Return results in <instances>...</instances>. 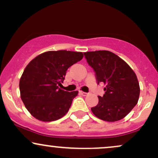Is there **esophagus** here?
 <instances>
[{"instance_id": "1", "label": "esophagus", "mask_w": 158, "mask_h": 158, "mask_svg": "<svg viewBox=\"0 0 158 158\" xmlns=\"http://www.w3.org/2000/svg\"><path fill=\"white\" fill-rule=\"evenodd\" d=\"M80 94H81L82 96H84V97H85V96H87V93H85V92H83V91H80Z\"/></svg>"}]
</instances>
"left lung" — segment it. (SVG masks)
Instances as JSON below:
<instances>
[{
	"instance_id": "obj_1",
	"label": "left lung",
	"mask_w": 158,
	"mask_h": 158,
	"mask_svg": "<svg viewBox=\"0 0 158 158\" xmlns=\"http://www.w3.org/2000/svg\"><path fill=\"white\" fill-rule=\"evenodd\" d=\"M96 73L98 84L104 83L106 91L98 97L97 106L91 108L96 117L107 122L124 118L137 105L139 85L137 76L124 60L108 50L84 52Z\"/></svg>"
}]
</instances>
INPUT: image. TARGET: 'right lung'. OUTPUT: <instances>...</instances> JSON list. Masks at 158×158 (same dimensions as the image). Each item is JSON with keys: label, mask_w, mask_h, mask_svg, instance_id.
Returning <instances> with one entry per match:
<instances>
[{"label": "right lung", "mask_w": 158, "mask_h": 158, "mask_svg": "<svg viewBox=\"0 0 158 158\" xmlns=\"http://www.w3.org/2000/svg\"><path fill=\"white\" fill-rule=\"evenodd\" d=\"M81 52L58 50L37 56L27 65L19 81L21 100L32 117L51 122L68 113L79 92L59 88L67 70L81 60Z\"/></svg>", "instance_id": "right-lung-1"}]
</instances>
